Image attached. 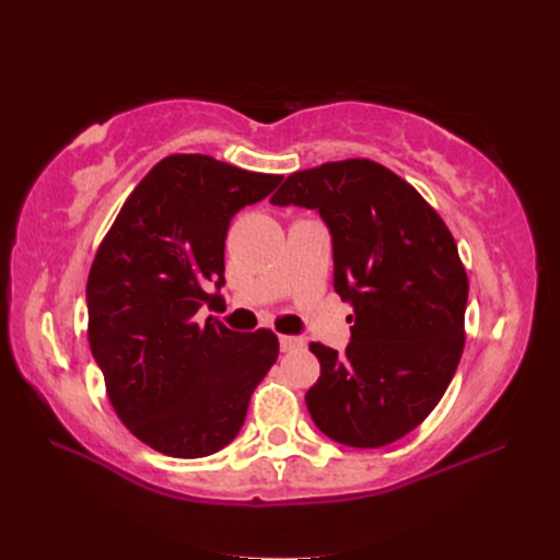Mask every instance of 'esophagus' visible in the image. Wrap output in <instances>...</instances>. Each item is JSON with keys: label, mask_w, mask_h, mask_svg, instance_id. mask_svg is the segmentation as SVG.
I'll return each instance as SVG.
<instances>
[{"label": "esophagus", "mask_w": 560, "mask_h": 560, "mask_svg": "<svg viewBox=\"0 0 560 560\" xmlns=\"http://www.w3.org/2000/svg\"><path fill=\"white\" fill-rule=\"evenodd\" d=\"M279 343H281V351H295V349H303V347H305V339L281 335V337H279Z\"/></svg>", "instance_id": "obj_1"}]
</instances>
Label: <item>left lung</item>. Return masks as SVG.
<instances>
[{
	"instance_id": "obj_1",
	"label": "left lung",
	"mask_w": 560,
	"mask_h": 560,
	"mask_svg": "<svg viewBox=\"0 0 560 560\" xmlns=\"http://www.w3.org/2000/svg\"><path fill=\"white\" fill-rule=\"evenodd\" d=\"M271 205L319 211L335 291L353 305L347 351L311 343L319 377L307 411L341 445L395 443L435 409L462 359L469 281L455 237L407 180L368 159L293 173Z\"/></svg>"
}]
</instances>
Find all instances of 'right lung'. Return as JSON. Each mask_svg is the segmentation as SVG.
Masks as SVG:
<instances>
[{"label":"right lung","mask_w":560,"mask_h":560,"mask_svg":"<svg viewBox=\"0 0 560 560\" xmlns=\"http://www.w3.org/2000/svg\"><path fill=\"white\" fill-rule=\"evenodd\" d=\"M281 175L201 153H173L147 173L105 233L89 271V343L115 413L141 443L195 459L241 431L255 387L277 363L271 329L241 335L197 319L221 301L231 219Z\"/></svg>","instance_id":"add662e5"}]
</instances>
